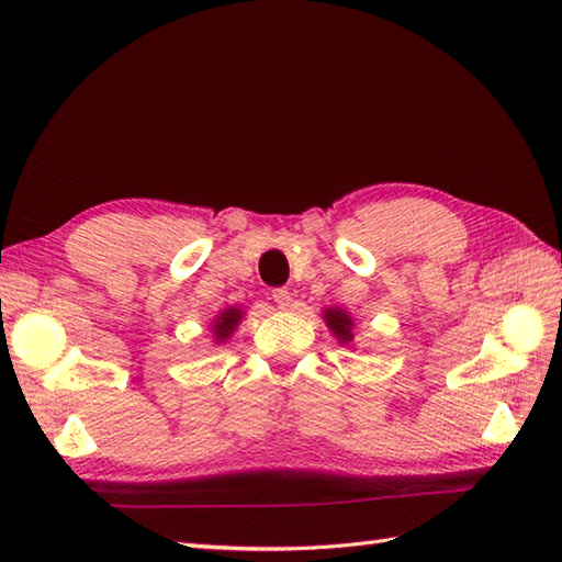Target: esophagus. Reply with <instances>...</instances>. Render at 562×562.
Here are the masks:
<instances>
[{"instance_id": "obj_1", "label": "esophagus", "mask_w": 562, "mask_h": 562, "mask_svg": "<svg viewBox=\"0 0 562 562\" xmlns=\"http://www.w3.org/2000/svg\"><path fill=\"white\" fill-rule=\"evenodd\" d=\"M272 302L278 304L280 308H288V306H290V302H292V294H290V290H288V288H278V290H272Z\"/></svg>"}]
</instances>
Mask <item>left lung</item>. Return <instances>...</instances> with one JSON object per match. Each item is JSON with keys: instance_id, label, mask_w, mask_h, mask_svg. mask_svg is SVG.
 I'll return each mask as SVG.
<instances>
[{"instance_id": "left-lung-1", "label": "left lung", "mask_w": 562, "mask_h": 562, "mask_svg": "<svg viewBox=\"0 0 562 562\" xmlns=\"http://www.w3.org/2000/svg\"><path fill=\"white\" fill-rule=\"evenodd\" d=\"M328 328L336 333L340 342H350L352 340V318L342 312V308H328L324 314Z\"/></svg>"}]
</instances>
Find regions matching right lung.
Returning <instances> with one entry per match:
<instances>
[{
	"label": "right lung",
	"instance_id": "1",
	"mask_svg": "<svg viewBox=\"0 0 562 562\" xmlns=\"http://www.w3.org/2000/svg\"><path fill=\"white\" fill-rule=\"evenodd\" d=\"M238 321H241V312L238 308H226V312L220 314V318L214 321V338H217L220 342L226 340L234 333V328L238 326Z\"/></svg>",
	"mask_w": 562,
	"mask_h": 562
}]
</instances>
